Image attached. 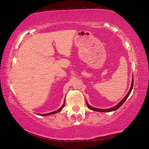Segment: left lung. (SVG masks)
I'll list each match as a JSON object with an SVG mask.
<instances>
[{"label":"left lung","mask_w":149,"mask_h":149,"mask_svg":"<svg viewBox=\"0 0 149 149\" xmlns=\"http://www.w3.org/2000/svg\"><path fill=\"white\" fill-rule=\"evenodd\" d=\"M133 85H134V79H133V78H132V85H131V88H130V91H128L127 95H126V96L125 97L124 99H123L121 101H120V102L118 104L116 105V106H115L114 107H113V108H108V109H99V108H93V107H91V106H89V105L88 104V103L87 102V105H88V107L89 109H91V110L96 111H100V112H109V111H113L116 110V109H117L119 108H120V106H122L123 104L125 102V100H127L128 97L129 96V95L130 94L132 89V88H133Z\"/></svg>","instance_id":"obj_1"}]
</instances>
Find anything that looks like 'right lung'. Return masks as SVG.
I'll use <instances>...</instances> for the list:
<instances>
[{"label": "right lung", "mask_w": 149, "mask_h": 149, "mask_svg": "<svg viewBox=\"0 0 149 149\" xmlns=\"http://www.w3.org/2000/svg\"><path fill=\"white\" fill-rule=\"evenodd\" d=\"M64 106H65V103L63 104L62 105V106H61V107L60 108V109H58V110H56V111H52V112H50V113H45V114H41V116H49V115H52V114H54V113H58V112H59V111H60L61 109H62V108L64 107Z\"/></svg>", "instance_id": "obj_1"}]
</instances>
